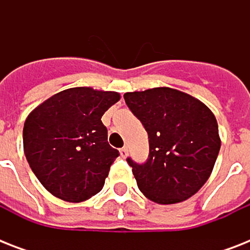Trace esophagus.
Returning <instances> with one entry per match:
<instances>
[{
    "instance_id": "1",
    "label": "esophagus",
    "mask_w": 250,
    "mask_h": 250,
    "mask_svg": "<svg viewBox=\"0 0 250 250\" xmlns=\"http://www.w3.org/2000/svg\"><path fill=\"white\" fill-rule=\"evenodd\" d=\"M119 152H121V156L123 157V158H125V157L128 156V149H127V146H123Z\"/></svg>"
}]
</instances>
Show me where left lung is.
Instances as JSON below:
<instances>
[{
	"mask_svg": "<svg viewBox=\"0 0 250 250\" xmlns=\"http://www.w3.org/2000/svg\"><path fill=\"white\" fill-rule=\"evenodd\" d=\"M125 101L149 137L145 164L127 158L139 189L161 205L178 204L197 193L221 149L213 111L190 94L168 86L127 92Z\"/></svg>",
	"mask_w": 250,
	"mask_h": 250,
	"instance_id": "8db88e82",
	"label": "left lung"
}]
</instances>
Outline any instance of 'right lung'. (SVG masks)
<instances>
[{
	"mask_svg": "<svg viewBox=\"0 0 250 250\" xmlns=\"http://www.w3.org/2000/svg\"><path fill=\"white\" fill-rule=\"evenodd\" d=\"M121 100L113 90L76 86L45 100L27 117L23 149L44 188L67 202L97 194L119 156L101 118Z\"/></svg>",
	"mask_w": 250,
	"mask_h": 250,
	"instance_id": "obj_1",
	"label": "right lung"
}]
</instances>
